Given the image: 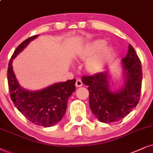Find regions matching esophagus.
Listing matches in <instances>:
<instances>
[{"label": "esophagus", "mask_w": 153, "mask_h": 153, "mask_svg": "<svg viewBox=\"0 0 153 153\" xmlns=\"http://www.w3.org/2000/svg\"><path fill=\"white\" fill-rule=\"evenodd\" d=\"M75 85H76V87H81V86L83 85V83L82 82V80H81V79H76V84H75Z\"/></svg>", "instance_id": "34e87169"}]
</instances>
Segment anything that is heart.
<instances>
[{
	"instance_id": "1",
	"label": "heart",
	"mask_w": 153,
	"mask_h": 153,
	"mask_svg": "<svg viewBox=\"0 0 153 153\" xmlns=\"http://www.w3.org/2000/svg\"><path fill=\"white\" fill-rule=\"evenodd\" d=\"M105 41L97 39L88 44L81 54V57L87 59L94 53L96 54L87 60L86 63V69L90 72H95L102 67L108 60L111 54V48L105 46Z\"/></svg>"
}]
</instances>
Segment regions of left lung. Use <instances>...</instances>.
Wrapping results in <instances>:
<instances>
[{
    "label": "left lung",
    "instance_id": "8db88e82",
    "mask_svg": "<svg viewBox=\"0 0 153 153\" xmlns=\"http://www.w3.org/2000/svg\"><path fill=\"white\" fill-rule=\"evenodd\" d=\"M124 85L111 88L108 71L94 76H82V82L89 91V106L99 121L109 123L126 117L139 102L142 85V66L134 48L128 46V52L121 61Z\"/></svg>",
    "mask_w": 153,
    "mask_h": 153
}]
</instances>
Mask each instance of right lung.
Masks as SVG:
<instances>
[{"mask_svg": "<svg viewBox=\"0 0 153 153\" xmlns=\"http://www.w3.org/2000/svg\"><path fill=\"white\" fill-rule=\"evenodd\" d=\"M38 36L27 39L14 51L8 64L7 82L10 98L18 110L34 124L47 128L56 125L65 116L68 99L76 90V79L55 83L37 91L26 89L19 84L13 70V60Z\"/></svg>", "mask_w": 153, "mask_h": 153, "instance_id": "right-lung-1", "label": "right lung"}]
</instances>
